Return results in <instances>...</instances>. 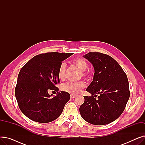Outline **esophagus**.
<instances>
[{"mask_svg":"<svg viewBox=\"0 0 145 145\" xmlns=\"http://www.w3.org/2000/svg\"><path fill=\"white\" fill-rule=\"evenodd\" d=\"M76 97V96L74 95H71V97L72 99H73V98H74V97Z\"/></svg>","mask_w":145,"mask_h":145,"instance_id":"obj_1","label":"esophagus"}]
</instances>
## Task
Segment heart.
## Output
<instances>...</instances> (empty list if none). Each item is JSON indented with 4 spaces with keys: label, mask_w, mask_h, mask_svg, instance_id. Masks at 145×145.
Segmentation results:
<instances>
[{
    "label": "heart",
    "mask_w": 145,
    "mask_h": 145,
    "mask_svg": "<svg viewBox=\"0 0 145 145\" xmlns=\"http://www.w3.org/2000/svg\"><path fill=\"white\" fill-rule=\"evenodd\" d=\"M73 63L79 69L83 72L82 75L85 76V71L88 68V63L85 59L82 58H75L72 60ZM66 69V65L65 63H62L58 69V78L60 80H63L65 77V73ZM85 84L83 82H69L65 84H63L62 86V90L65 92L71 93L72 95H77L80 92L82 89L85 88Z\"/></svg>",
    "instance_id": "heart-1"
}]
</instances>
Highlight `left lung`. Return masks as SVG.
<instances>
[{
  "label": "left lung",
  "instance_id": "obj_1",
  "mask_svg": "<svg viewBox=\"0 0 145 145\" xmlns=\"http://www.w3.org/2000/svg\"><path fill=\"white\" fill-rule=\"evenodd\" d=\"M83 57L92 64L95 73L92 82L86 89L92 96H84L85 102L79 108L80 115L91 124H109L121 115L130 97L127 76L119 64L109 55L89 52Z\"/></svg>",
  "mask_w": 145,
  "mask_h": 145
}]
</instances>
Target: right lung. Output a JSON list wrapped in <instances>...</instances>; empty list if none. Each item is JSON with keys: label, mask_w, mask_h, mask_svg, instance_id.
<instances>
[{"label": "right lung", "mask_w": 145, "mask_h": 145, "mask_svg": "<svg viewBox=\"0 0 145 145\" xmlns=\"http://www.w3.org/2000/svg\"><path fill=\"white\" fill-rule=\"evenodd\" d=\"M72 53L49 52L34 56L23 67L18 74L15 96L19 109L29 119L36 122L49 123L56 119L69 101L70 94L61 91L58 69L62 61ZM50 89L57 91L53 98Z\"/></svg>", "instance_id": "right-lung-1"}]
</instances>
